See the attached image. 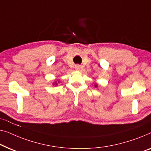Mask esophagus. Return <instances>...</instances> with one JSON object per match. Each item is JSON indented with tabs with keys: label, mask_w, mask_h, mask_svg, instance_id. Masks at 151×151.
Returning <instances> with one entry per match:
<instances>
[{
	"label": "esophagus",
	"mask_w": 151,
	"mask_h": 151,
	"mask_svg": "<svg viewBox=\"0 0 151 151\" xmlns=\"http://www.w3.org/2000/svg\"><path fill=\"white\" fill-rule=\"evenodd\" d=\"M75 69H76V70H80V65H76Z\"/></svg>",
	"instance_id": "34e87169"
}]
</instances>
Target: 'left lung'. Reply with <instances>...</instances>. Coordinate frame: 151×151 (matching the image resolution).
Here are the masks:
<instances>
[{"label": "left lung", "instance_id": "obj_1", "mask_svg": "<svg viewBox=\"0 0 151 151\" xmlns=\"http://www.w3.org/2000/svg\"><path fill=\"white\" fill-rule=\"evenodd\" d=\"M95 87H97V85H95Z\"/></svg>", "mask_w": 151, "mask_h": 151}]
</instances>
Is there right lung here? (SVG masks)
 <instances>
[{"instance_id": "obj_1", "label": "right lung", "mask_w": 151, "mask_h": 151, "mask_svg": "<svg viewBox=\"0 0 151 151\" xmlns=\"http://www.w3.org/2000/svg\"><path fill=\"white\" fill-rule=\"evenodd\" d=\"M57 84V83H56V82H55V83H54V84Z\"/></svg>"}]
</instances>
